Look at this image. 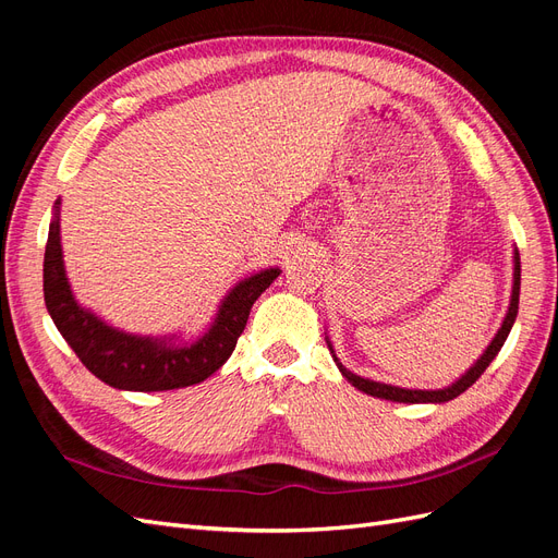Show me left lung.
I'll return each instance as SVG.
<instances>
[{
    "label": "left lung",
    "mask_w": 558,
    "mask_h": 558,
    "mask_svg": "<svg viewBox=\"0 0 558 558\" xmlns=\"http://www.w3.org/2000/svg\"><path fill=\"white\" fill-rule=\"evenodd\" d=\"M519 286H521V263H519V251H514V286H512V300H510L508 316H505L498 335L494 337V342L486 347L484 356L475 365H472L459 381L447 386V388H437V391H412V388L379 384V381L363 379L359 375L349 373V369L340 361H337L335 356L332 359H335L337 367H340V373L349 379V384H353V386L359 388V391H363L367 396L384 398V400H396V402H447V400H453L456 396H461L463 391H468V388L484 375V369L492 365V361L498 356L500 347L505 344V340H508V335H510L512 324H514V318H517V312H519Z\"/></svg>",
    "instance_id": "1"
}]
</instances>
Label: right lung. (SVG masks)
Instances as JSON below:
<instances>
[{"label": "right lung", "instance_id": "right-lung-1", "mask_svg": "<svg viewBox=\"0 0 558 558\" xmlns=\"http://www.w3.org/2000/svg\"><path fill=\"white\" fill-rule=\"evenodd\" d=\"M279 272L281 269L269 267L234 286L211 328L193 344H179L172 337L150 340V337L128 335L76 305L64 277L60 226L56 218L48 228L44 253V300L66 344L97 379L125 391H172L205 381L230 359L246 328L253 302Z\"/></svg>", "mask_w": 558, "mask_h": 558}]
</instances>
